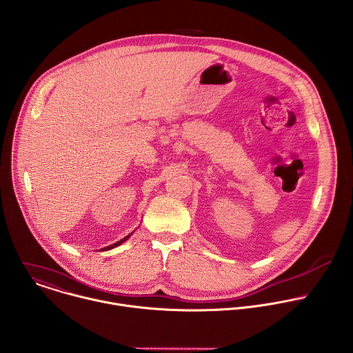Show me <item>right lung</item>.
I'll return each mask as SVG.
<instances>
[{"instance_id":"add662e5","label":"right lung","mask_w":353,"mask_h":353,"mask_svg":"<svg viewBox=\"0 0 353 353\" xmlns=\"http://www.w3.org/2000/svg\"><path fill=\"white\" fill-rule=\"evenodd\" d=\"M129 236H130V235H126V236H125V238H123V239H121V241H118V242H115V243H114V245H110V246H107V248H103V249H101V250H110V249H114V248H117V246H119V245H121V243H123V242H125V241H128V239H129Z\"/></svg>"}]
</instances>
